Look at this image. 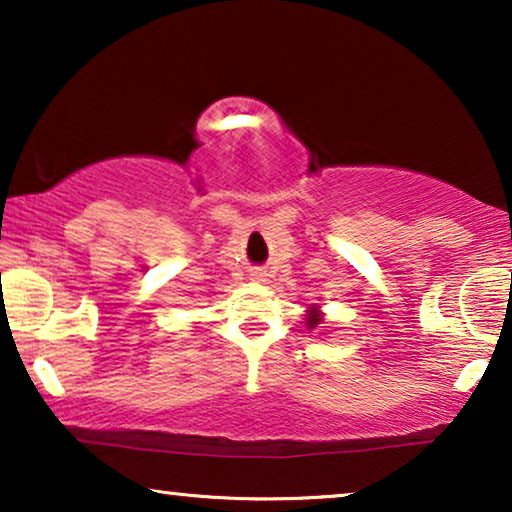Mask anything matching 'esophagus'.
<instances>
[{"label": "esophagus", "mask_w": 512, "mask_h": 512, "mask_svg": "<svg viewBox=\"0 0 512 512\" xmlns=\"http://www.w3.org/2000/svg\"><path fill=\"white\" fill-rule=\"evenodd\" d=\"M263 277H265L263 272H258V270H256V272H251V279H256V282H263Z\"/></svg>", "instance_id": "1"}]
</instances>
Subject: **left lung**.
<instances>
[{"mask_svg":"<svg viewBox=\"0 0 512 512\" xmlns=\"http://www.w3.org/2000/svg\"><path fill=\"white\" fill-rule=\"evenodd\" d=\"M307 328H317L321 324V312L317 310V305L310 307V312H307V319H305Z\"/></svg>","mask_w":512,"mask_h":512,"instance_id":"obj_1","label":"left lung"}]
</instances>
